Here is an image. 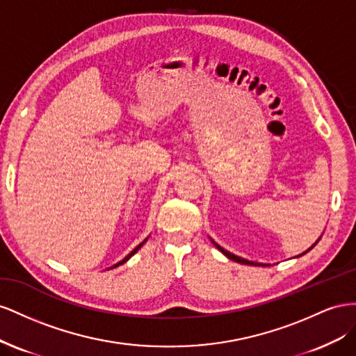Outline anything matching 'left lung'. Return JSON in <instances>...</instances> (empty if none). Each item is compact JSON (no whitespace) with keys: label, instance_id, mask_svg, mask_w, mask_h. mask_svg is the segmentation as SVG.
I'll use <instances>...</instances> for the list:
<instances>
[{"label":"left lung","instance_id":"8db88e82","mask_svg":"<svg viewBox=\"0 0 356 356\" xmlns=\"http://www.w3.org/2000/svg\"><path fill=\"white\" fill-rule=\"evenodd\" d=\"M213 243H215V241H213ZM215 246L223 253V255H225V257H228L229 259H232V261H236V262H240V264H246V266H261V264H258V262H252V261H248V259H243V258H240V257H237V255H232V253L231 252H228V250H225V249H223V248H220L219 245H216V243H215ZM314 246V245H313ZM312 246V248H313ZM310 248V249H312ZM309 249V250H310ZM307 250V252H309ZM307 252H304V253H307ZM304 253H302V255H304Z\"/></svg>","mask_w":356,"mask_h":356}]
</instances>
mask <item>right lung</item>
Here are the masks:
<instances>
[{
	"label": "right lung",
	"mask_w": 356,
	"mask_h": 356,
	"mask_svg": "<svg viewBox=\"0 0 356 356\" xmlns=\"http://www.w3.org/2000/svg\"><path fill=\"white\" fill-rule=\"evenodd\" d=\"M145 241H146V240H145ZM145 241H143V243H140V245H138V246H137V248H136V249H134V250H133V252H131V253H129V255H128V257H125V258H124V259H122V261H120V262H118V264H116V266H113V267H111V268H115V267H118V266H120V264H124V262H125V261H128V259H129V258H131V257H133V255H134V253H136V252H137V250H138V249H140V248H141V246H143V245H145Z\"/></svg>",
	"instance_id": "1"
}]
</instances>
